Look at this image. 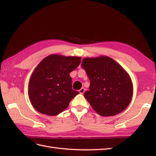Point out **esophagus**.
<instances>
[{
	"instance_id": "obj_1",
	"label": "esophagus",
	"mask_w": 156,
	"mask_h": 156,
	"mask_svg": "<svg viewBox=\"0 0 156 156\" xmlns=\"http://www.w3.org/2000/svg\"><path fill=\"white\" fill-rule=\"evenodd\" d=\"M85 91H86V89H85L84 87H81L80 90H79V92L80 94H83L85 92Z\"/></svg>"
}]
</instances>
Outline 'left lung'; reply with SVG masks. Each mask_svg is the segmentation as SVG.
I'll list each match as a JSON object with an SVG mask.
<instances>
[{
    "instance_id": "8db88e82",
    "label": "left lung",
    "mask_w": 156,
    "mask_h": 156,
    "mask_svg": "<svg viewBox=\"0 0 156 156\" xmlns=\"http://www.w3.org/2000/svg\"><path fill=\"white\" fill-rule=\"evenodd\" d=\"M81 66L90 81V90L83 94L84 97L100 115H115L130 103L133 83L117 62L107 56L86 58Z\"/></svg>"
}]
</instances>
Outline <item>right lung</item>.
<instances>
[{"label": "right lung", "mask_w": 156, "mask_h": 156, "mask_svg": "<svg viewBox=\"0 0 156 156\" xmlns=\"http://www.w3.org/2000/svg\"><path fill=\"white\" fill-rule=\"evenodd\" d=\"M81 60V57L52 54L38 64L28 84V96L35 109L54 116L68 107L70 101L79 94L72 89L69 74Z\"/></svg>", "instance_id": "add662e5"}]
</instances>
